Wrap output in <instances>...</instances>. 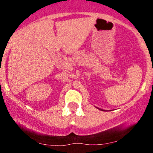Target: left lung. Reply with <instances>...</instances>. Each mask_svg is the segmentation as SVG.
I'll return each instance as SVG.
<instances>
[{"mask_svg": "<svg viewBox=\"0 0 153 153\" xmlns=\"http://www.w3.org/2000/svg\"><path fill=\"white\" fill-rule=\"evenodd\" d=\"M96 108H97L98 109H99V110H101V111H106V110H103V109H102V108H98V107H96Z\"/></svg>", "mask_w": 153, "mask_h": 153, "instance_id": "obj_1", "label": "left lung"}]
</instances>
